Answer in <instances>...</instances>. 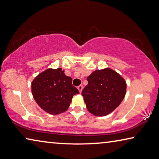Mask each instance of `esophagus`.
Instances as JSON below:
<instances>
[{"label": "esophagus", "mask_w": 159, "mask_h": 159, "mask_svg": "<svg viewBox=\"0 0 159 159\" xmlns=\"http://www.w3.org/2000/svg\"><path fill=\"white\" fill-rule=\"evenodd\" d=\"M78 89H79L80 93H81L82 92V90H83V86H82V85H79V86H78Z\"/></svg>", "instance_id": "obj_1"}]
</instances>
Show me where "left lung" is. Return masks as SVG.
Instances as JSON below:
<instances>
[{"label":"left lung","instance_id":"left-lung-1","mask_svg":"<svg viewBox=\"0 0 159 159\" xmlns=\"http://www.w3.org/2000/svg\"><path fill=\"white\" fill-rule=\"evenodd\" d=\"M89 82L82 91L89 111L94 115L105 116L119 106L126 94V82L110 69L97 70L87 78Z\"/></svg>","mask_w":159,"mask_h":159}]
</instances>
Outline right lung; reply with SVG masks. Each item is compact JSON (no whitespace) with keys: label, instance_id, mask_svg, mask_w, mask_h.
<instances>
[{"label":"right lung","instance_id":"obj_1","mask_svg":"<svg viewBox=\"0 0 159 159\" xmlns=\"http://www.w3.org/2000/svg\"><path fill=\"white\" fill-rule=\"evenodd\" d=\"M32 92L39 106L52 115L66 111L73 96L79 91L72 85V79L61 68L49 69L39 74L32 83Z\"/></svg>","mask_w":159,"mask_h":159}]
</instances>
